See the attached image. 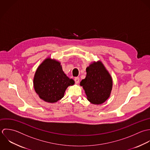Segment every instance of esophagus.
<instances>
[{"instance_id": "obj_1", "label": "esophagus", "mask_w": 150, "mask_h": 150, "mask_svg": "<svg viewBox=\"0 0 150 150\" xmlns=\"http://www.w3.org/2000/svg\"><path fill=\"white\" fill-rule=\"evenodd\" d=\"M74 80H75V83H76V84H78V83L79 82V80H80V79H79V78H78V77H76V78L74 79Z\"/></svg>"}]
</instances>
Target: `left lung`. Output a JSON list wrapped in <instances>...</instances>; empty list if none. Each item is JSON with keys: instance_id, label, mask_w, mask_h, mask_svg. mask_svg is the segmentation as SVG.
I'll use <instances>...</instances> for the list:
<instances>
[{"instance_id": "left-lung-1", "label": "left lung", "mask_w": 150, "mask_h": 150, "mask_svg": "<svg viewBox=\"0 0 150 150\" xmlns=\"http://www.w3.org/2000/svg\"><path fill=\"white\" fill-rule=\"evenodd\" d=\"M86 76L80 85L88 100L94 104H101L110 96L112 88V77L100 61L93 62L86 68Z\"/></svg>"}]
</instances>
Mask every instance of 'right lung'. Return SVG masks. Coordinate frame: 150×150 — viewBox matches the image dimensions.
Masks as SVG:
<instances>
[{
	"label": "right lung",
	"mask_w": 150,
	"mask_h": 150,
	"mask_svg": "<svg viewBox=\"0 0 150 150\" xmlns=\"http://www.w3.org/2000/svg\"><path fill=\"white\" fill-rule=\"evenodd\" d=\"M74 83V81L64 74L60 62L50 57L38 67L33 78L36 93L42 100L50 103L61 99L67 88Z\"/></svg>",
	"instance_id": "add662e5"
}]
</instances>
